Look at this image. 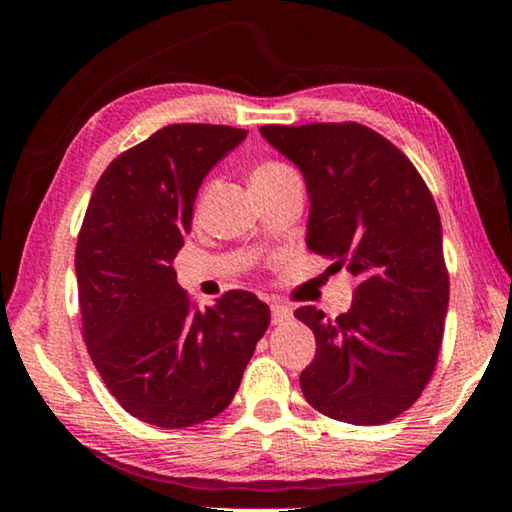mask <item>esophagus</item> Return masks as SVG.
<instances>
[{"mask_svg":"<svg viewBox=\"0 0 512 512\" xmlns=\"http://www.w3.org/2000/svg\"><path fill=\"white\" fill-rule=\"evenodd\" d=\"M270 312H272V324H286V321H289L293 314H291V307H286V305H279V303H272L270 305Z\"/></svg>","mask_w":512,"mask_h":512,"instance_id":"obj_1","label":"esophagus"}]
</instances>
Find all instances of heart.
<instances>
[{"label": "heart", "mask_w": 512, "mask_h": 512, "mask_svg": "<svg viewBox=\"0 0 512 512\" xmlns=\"http://www.w3.org/2000/svg\"><path fill=\"white\" fill-rule=\"evenodd\" d=\"M296 177L293 170L289 165L279 163V160H263V163H258L254 167V172H251V188H265V186H275L279 181L284 179H291ZM209 193H212V184H207L202 188L200 195H198V207H202L209 198Z\"/></svg>", "instance_id": "heart-1"}]
</instances>
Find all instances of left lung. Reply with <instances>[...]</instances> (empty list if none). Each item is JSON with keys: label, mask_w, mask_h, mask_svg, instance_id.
Returning <instances> with one entry per match:
<instances>
[{"label": "left lung", "mask_w": 512, "mask_h": 512, "mask_svg": "<svg viewBox=\"0 0 512 512\" xmlns=\"http://www.w3.org/2000/svg\"><path fill=\"white\" fill-rule=\"evenodd\" d=\"M310 195L307 249L356 277L340 317L298 307L317 338L300 373L307 403L338 422L387 424L422 396L436 368L450 277L438 207L403 151L359 123L263 125Z\"/></svg>", "instance_id": "8db88e82"}]
</instances>
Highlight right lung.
<instances>
[{
    "label": "right lung",
    "instance_id": "add662e5",
    "mask_svg": "<svg viewBox=\"0 0 512 512\" xmlns=\"http://www.w3.org/2000/svg\"><path fill=\"white\" fill-rule=\"evenodd\" d=\"M244 137L167 125L111 160L88 202L74 258L83 340L107 389L146 424L184 429L226 410L270 324L249 291L198 310L172 268L202 179Z\"/></svg>",
    "mask_w": 512,
    "mask_h": 512
}]
</instances>
